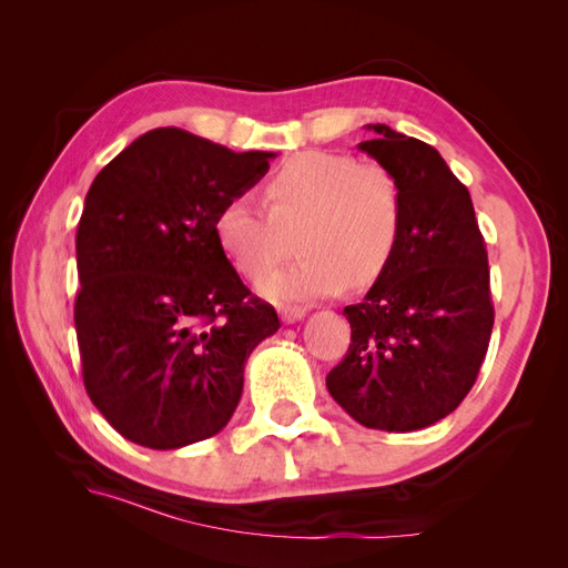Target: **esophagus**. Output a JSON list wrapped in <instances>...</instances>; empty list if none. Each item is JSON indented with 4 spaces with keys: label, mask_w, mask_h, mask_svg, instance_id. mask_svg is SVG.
Returning <instances> with one entry per match:
<instances>
[{
    "label": "esophagus",
    "mask_w": 568,
    "mask_h": 568,
    "mask_svg": "<svg viewBox=\"0 0 568 568\" xmlns=\"http://www.w3.org/2000/svg\"><path fill=\"white\" fill-rule=\"evenodd\" d=\"M305 313H307V307H301V305H284V307H280V315H282L284 324H294V322L303 320Z\"/></svg>",
    "instance_id": "esophagus-1"
}]
</instances>
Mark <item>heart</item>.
I'll use <instances>...</instances> for the list:
<instances>
[{
  "mask_svg": "<svg viewBox=\"0 0 568 568\" xmlns=\"http://www.w3.org/2000/svg\"><path fill=\"white\" fill-rule=\"evenodd\" d=\"M232 194L213 220L230 265L257 280L285 250L284 231L300 230L297 261L257 284L270 301L332 296L346 284L367 286L390 263L403 232V192L390 170L351 153L303 151L277 168L265 189Z\"/></svg>",
  "mask_w": 568,
  "mask_h": 568,
  "instance_id": "1",
  "label": "heart"
}]
</instances>
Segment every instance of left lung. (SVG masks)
<instances>
[{"mask_svg": "<svg viewBox=\"0 0 568 568\" xmlns=\"http://www.w3.org/2000/svg\"><path fill=\"white\" fill-rule=\"evenodd\" d=\"M357 149L390 170L403 192V232L390 263L351 322L346 357L326 388L367 428L417 432L467 398L495 322L486 242L469 189L415 136L367 125Z\"/></svg>", "mask_w": 568, "mask_h": 568, "instance_id": "obj_1", "label": "left lung"}]
</instances>
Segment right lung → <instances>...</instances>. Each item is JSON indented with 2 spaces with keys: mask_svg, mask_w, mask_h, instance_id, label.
I'll use <instances>...</instances> for the list:
<instances>
[{
  "mask_svg": "<svg viewBox=\"0 0 568 568\" xmlns=\"http://www.w3.org/2000/svg\"><path fill=\"white\" fill-rule=\"evenodd\" d=\"M274 156L159 128L90 186L75 236L82 382L136 445L175 450L222 432L251 351L280 329L213 234L220 205L248 192Z\"/></svg>",
  "mask_w": 568,
  "mask_h": 568,
  "instance_id": "add662e5",
  "label": "right lung"
}]
</instances>
